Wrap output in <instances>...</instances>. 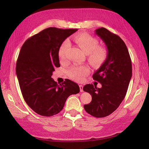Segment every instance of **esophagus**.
<instances>
[{
    "label": "esophagus",
    "mask_w": 149,
    "mask_h": 149,
    "mask_svg": "<svg viewBox=\"0 0 149 149\" xmlns=\"http://www.w3.org/2000/svg\"><path fill=\"white\" fill-rule=\"evenodd\" d=\"M79 88H80L81 92H83V91H83V85L80 84V85H79Z\"/></svg>",
    "instance_id": "1"
}]
</instances>
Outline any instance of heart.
<instances>
[{
    "label": "heart",
    "instance_id": "obj_1",
    "mask_svg": "<svg viewBox=\"0 0 149 149\" xmlns=\"http://www.w3.org/2000/svg\"><path fill=\"white\" fill-rule=\"evenodd\" d=\"M74 40L85 54H89V59L94 66H99L106 61L107 56V50L103 47L99 46V42L95 38L87 33H81L75 36ZM69 46L68 41L65 40L59 47L58 56L62 62L67 59ZM89 72L90 68L88 66H74L68 70V75L72 79L82 81Z\"/></svg>",
    "mask_w": 149,
    "mask_h": 149
}]
</instances>
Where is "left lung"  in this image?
Masks as SVG:
<instances>
[{
	"label": "left lung",
	"mask_w": 149,
	"mask_h": 149,
	"mask_svg": "<svg viewBox=\"0 0 149 149\" xmlns=\"http://www.w3.org/2000/svg\"><path fill=\"white\" fill-rule=\"evenodd\" d=\"M95 34L106 44L107 56L93 75L102 87L88 84L83 88L92 97L84 108L93 116L102 118L115 111L125 98L132 77V64L127 47L118 35L104 27L96 29Z\"/></svg>",
	"instance_id": "obj_1"
}]
</instances>
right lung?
<instances>
[{"label":"right lung","instance_id":"add662e5","mask_svg":"<svg viewBox=\"0 0 149 149\" xmlns=\"http://www.w3.org/2000/svg\"><path fill=\"white\" fill-rule=\"evenodd\" d=\"M77 31L47 28L27 39L20 49L16 74L22 94L27 105L40 115L59 113L67 98L79 92L74 82L66 79L58 84L51 77L55 68L60 66V45Z\"/></svg>","mask_w":149,"mask_h":149}]
</instances>
